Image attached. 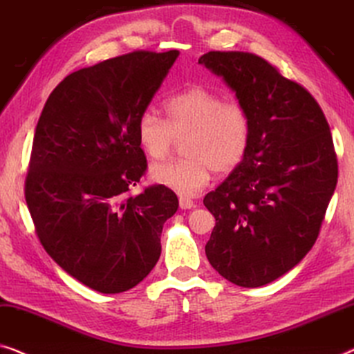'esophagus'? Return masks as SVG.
Returning <instances> with one entry per match:
<instances>
[{"instance_id":"34e87169","label":"esophagus","mask_w":354,"mask_h":354,"mask_svg":"<svg viewBox=\"0 0 354 354\" xmlns=\"http://www.w3.org/2000/svg\"><path fill=\"white\" fill-rule=\"evenodd\" d=\"M194 207H196L194 201H191V198L186 196H179V208H181V210H191Z\"/></svg>"}]
</instances>
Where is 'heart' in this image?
Instances as JSON below:
<instances>
[{
  "label": "heart",
  "mask_w": 354,
  "mask_h": 354,
  "mask_svg": "<svg viewBox=\"0 0 354 354\" xmlns=\"http://www.w3.org/2000/svg\"><path fill=\"white\" fill-rule=\"evenodd\" d=\"M167 122L146 111L138 118L136 139L147 157L162 160L183 139L181 160L153 165L149 175L171 191L192 196L210 183L212 173L241 165L252 138V120L242 104L226 101L205 86H191L165 104Z\"/></svg>",
  "instance_id": "heart-1"
}]
</instances>
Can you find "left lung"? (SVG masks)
I'll use <instances>...</instances> for the list:
<instances>
[{"label":"left lung","instance_id":"left-lung-1","mask_svg":"<svg viewBox=\"0 0 354 354\" xmlns=\"http://www.w3.org/2000/svg\"><path fill=\"white\" fill-rule=\"evenodd\" d=\"M198 64L247 109V156L203 205L215 216L205 253L241 287H261L295 268L315 245L337 186L328 123L315 97L248 53L210 51Z\"/></svg>","mask_w":354,"mask_h":354}]
</instances>
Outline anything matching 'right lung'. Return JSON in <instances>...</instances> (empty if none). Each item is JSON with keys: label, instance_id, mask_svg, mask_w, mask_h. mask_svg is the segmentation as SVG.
<instances>
[{"label": "right lung", "instance_id": "1", "mask_svg": "<svg viewBox=\"0 0 354 354\" xmlns=\"http://www.w3.org/2000/svg\"><path fill=\"white\" fill-rule=\"evenodd\" d=\"M179 51H136L71 73L33 136L26 201L48 255L101 293L127 292L160 258L178 197L162 184L128 196L146 171L136 123Z\"/></svg>", "mask_w": 354, "mask_h": 354}]
</instances>
